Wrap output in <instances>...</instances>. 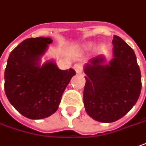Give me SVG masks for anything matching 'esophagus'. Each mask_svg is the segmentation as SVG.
<instances>
[{"mask_svg":"<svg viewBox=\"0 0 146 146\" xmlns=\"http://www.w3.org/2000/svg\"><path fill=\"white\" fill-rule=\"evenodd\" d=\"M74 69L76 71V73L77 74H81L82 73V71H83V69H82V66L80 64H75V66H74Z\"/></svg>","mask_w":146,"mask_h":146,"instance_id":"1","label":"esophagus"}]
</instances>
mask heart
<instances>
[{"mask_svg":"<svg viewBox=\"0 0 146 146\" xmlns=\"http://www.w3.org/2000/svg\"><path fill=\"white\" fill-rule=\"evenodd\" d=\"M87 46H88V47H91V46H92V43H91V42H89V43L87 44Z\"/></svg>","mask_w":146,"mask_h":146,"instance_id":"1","label":"heart"}]
</instances>
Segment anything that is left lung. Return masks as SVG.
<instances>
[{
  "mask_svg": "<svg viewBox=\"0 0 146 146\" xmlns=\"http://www.w3.org/2000/svg\"><path fill=\"white\" fill-rule=\"evenodd\" d=\"M112 59L104 54L91 58L84 67L85 110L95 121L111 123L129 112L139 98L141 75L133 50L114 35Z\"/></svg>",
  "mask_w": 146,
  "mask_h": 146,
  "instance_id": "1",
  "label": "left lung"
}]
</instances>
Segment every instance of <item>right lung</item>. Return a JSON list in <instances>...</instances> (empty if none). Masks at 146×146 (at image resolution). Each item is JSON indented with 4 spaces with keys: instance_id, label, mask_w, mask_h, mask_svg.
I'll list each match as a JSON object with an SVG mask.
<instances>
[{
    "instance_id": "add662e5",
    "label": "right lung",
    "mask_w": 146,
    "mask_h": 146,
    "mask_svg": "<svg viewBox=\"0 0 146 146\" xmlns=\"http://www.w3.org/2000/svg\"><path fill=\"white\" fill-rule=\"evenodd\" d=\"M38 37L21 42L9 54L5 71V91L9 101L25 117L41 120L57 111L62 96L75 71L60 70L55 60L42 63L52 43Z\"/></svg>"
}]
</instances>
